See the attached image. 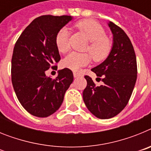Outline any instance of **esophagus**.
I'll return each instance as SVG.
<instances>
[{
  "label": "esophagus",
  "instance_id": "1",
  "mask_svg": "<svg viewBox=\"0 0 151 151\" xmlns=\"http://www.w3.org/2000/svg\"><path fill=\"white\" fill-rule=\"evenodd\" d=\"M73 76H74V78H78V77H81L82 76L80 73H76V72H73Z\"/></svg>",
  "mask_w": 151,
  "mask_h": 151
}]
</instances>
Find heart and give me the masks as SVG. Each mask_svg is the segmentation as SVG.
<instances>
[{
    "mask_svg": "<svg viewBox=\"0 0 151 151\" xmlns=\"http://www.w3.org/2000/svg\"><path fill=\"white\" fill-rule=\"evenodd\" d=\"M78 28L90 41L87 50L95 62L104 60L109 56L112 48L110 40L106 37V29L101 24L94 20L85 19L76 24ZM69 32L66 28L60 29L55 36V45L60 53L64 54L69 50ZM87 53L72 52L62 61L64 68L77 71L81 67L90 63L91 57Z\"/></svg>",
    "mask_w": 151,
    "mask_h": 151,
    "instance_id": "obj_1",
    "label": "heart"
}]
</instances>
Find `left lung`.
<instances>
[{"mask_svg": "<svg viewBox=\"0 0 151 151\" xmlns=\"http://www.w3.org/2000/svg\"><path fill=\"white\" fill-rule=\"evenodd\" d=\"M113 36L111 51L102 63L91 69L103 85L97 86L85 76L87 86L83 100L89 111L102 119H110L127 105L137 79V61L134 47L125 32L110 22Z\"/></svg>", "mask_w": 151, "mask_h": 151, "instance_id": "left-lung-1", "label": "left lung"}]
</instances>
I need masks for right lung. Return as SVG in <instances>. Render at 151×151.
<instances>
[{
    "mask_svg": "<svg viewBox=\"0 0 151 151\" xmlns=\"http://www.w3.org/2000/svg\"><path fill=\"white\" fill-rule=\"evenodd\" d=\"M73 19L71 16H41L35 19L19 37L13 48L11 79L19 101L30 114L47 117L62 104L73 81V72L65 68L56 78L45 72L60 60L55 45L57 32Z\"/></svg>",
    "mask_w": 151,
    "mask_h": 151,
    "instance_id": "1",
    "label": "right lung"
}]
</instances>
